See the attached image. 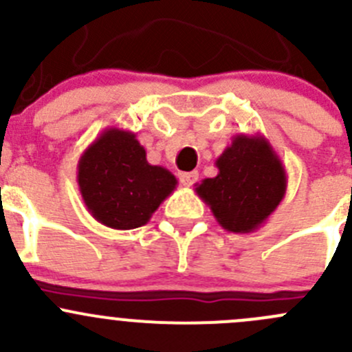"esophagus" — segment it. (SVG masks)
Returning <instances> with one entry per match:
<instances>
[{
	"mask_svg": "<svg viewBox=\"0 0 352 352\" xmlns=\"http://www.w3.org/2000/svg\"><path fill=\"white\" fill-rule=\"evenodd\" d=\"M197 179H199L197 172H180L179 173L180 184H182V186H186V187L194 186V184L197 182Z\"/></svg>",
	"mask_w": 352,
	"mask_h": 352,
	"instance_id": "obj_1",
	"label": "esophagus"
}]
</instances>
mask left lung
<instances>
[{
	"label": "left lung",
	"mask_w": 352,
	"mask_h": 352,
	"mask_svg": "<svg viewBox=\"0 0 352 352\" xmlns=\"http://www.w3.org/2000/svg\"><path fill=\"white\" fill-rule=\"evenodd\" d=\"M218 175L196 184L219 226L232 233L261 228L286 194L283 162L264 136L236 134L216 160Z\"/></svg>",
	"instance_id": "8db88e82"
}]
</instances>
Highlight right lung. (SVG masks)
I'll use <instances>...</instances> for the list:
<instances>
[{
  "label": "right lung",
  "mask_w": 352,
  "mask_h": 352,
  "mask_svg": "<svg viewBox=\"0 0 352 352\" xmlns=\"http://www.w3.org/2000/svg\"><path fill=\"white\" fill-rule=\"evenodd\" d=\"M76 179L88 212L113 230L146 225L177 187L172 172L148 163L136 134L119 127L105 129L83 151Z\"/></svg>",
  "instance_id": "1"
}]
</instances>
